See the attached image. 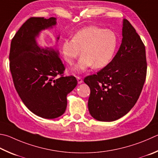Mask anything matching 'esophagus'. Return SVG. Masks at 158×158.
I'll return each mask as SVG.
<instances>
[{
	"label": "esophagus",
	"mask_w": 158,
	"mask_h": 158,
	"mask_svg": "<svg viewBox=\"0 0 158 158\" xmlns=\"http://www.w3.org/2000/svg\"><path fill=\"white\" fill-rule=\"evenodd\" d=\"M77 81H78V84H82L83 82V80L81 79V77H77Z\"/></svg>",
	"instance_id": "esophagus-1"
}]
</instances>
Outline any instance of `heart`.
Listing matches in <instances>:
<instances>
[{"label": "heart", "instance_id": "obj_1", "mask_svg": "<svg viewBox=\"0 0 158 158\" xmlns=\"http://www.w3.org/2000/svg\"><path fill=\"white\" fill-rule=\"evenodd\" d=\"M118 39L113 31L97 26L82 28L73 39H65L60 44V52L64 61L72 65L82 50L83 54L73 67L74 73H81L88 68H104L115 53Z\"/></svg>", "mask_w": 158, "mask_h": 158}]
</instances>
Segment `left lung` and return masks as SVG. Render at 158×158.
<instances>
[{"label":"left lung","instance_id":"8db88e82","mask_svg":"<svg viewBox=\"0 0 158 158\" xmlns=\"http://www.w3.org/2000/svg\"><path fill=\"white\" fill-rule=\"evenodd\" d=\"M146 50L136 30L123 20L122 40L113 60L84 82L90 89L88 110L98 121L113 122L131 110L141 93L147 75Z\"/></svg>","mask_w":158,"mask_h":158}]
</instances>
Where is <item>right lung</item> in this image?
<instances>
[{
    "instance_id": "1",
    "label": "right lung",
    "mask_w": 158,
    "mask_h": 158,
    "mask_svg": "<svg viewBox=\"0 0 158 158\" xmlns=\"http://www.w3.org/2000/svg\"><path fill=\"white\" fill-rule=\"evenodd\" d=\"M56 25L54 17H31L20 27L10 46V68L17 93L31 112L45 119L65 113L68 94L77 84L74 77L61 75L65 68L56 48H43L37 43L42 31Z\"/></svg>"
}]
</instances>
